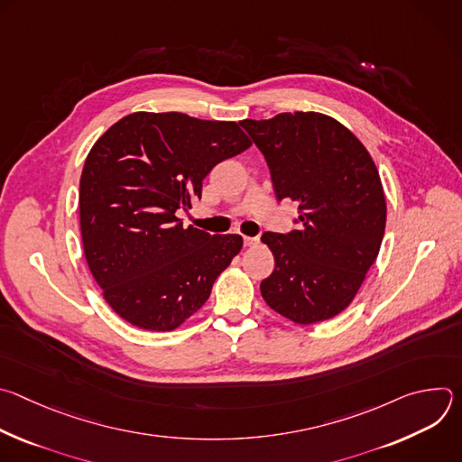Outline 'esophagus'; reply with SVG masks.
Here are the masks:
<instances>
[{
	"label": "esophagus",
	"mask_w": 462,
	"mask_h": 462,
	"mask_svg": "<svg viewBox=\"0 0 462 462\" xmlns=\"http://www.w3.org/2000/svg\"><path fill=\"white\" fill-rule=\"evenodd\" d=\"M243 243H245V246H252V245H257V243H259V237H250V236H243Z\"/></svg>",
	"instance_id": "34e87169"
}]
</instances>
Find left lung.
Segmentation results:
<instances>
[{"instance_id":"left-lung-1","label":"left lung","mask_w":462,"mask_h":462,"mask_svg":"<svg viewBox=\"0 0 462 462\" xmlns=\"http://www.w3.org/2000/svg\"><path fill=\"white\" fill-rule=\"evenodd\" d=\"M241 125L265 157L278 201L298 203V230L265 232L274 273L261 282L271 309L300 325L342 312L374 263L385 197L364 144L321 113H280Z\"/></svg>"}]
</instances>
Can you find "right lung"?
I'll return each mask as SVG.
<instances>
[{"label": "right lung", "instance_id": "1", "mask_svg": "<svg viewBox=\"0 0 462 462\" xmlns=\"http://www.w3.org/2000/svg\"><path fill=\"white\" fill-rule=\"evenodd\" d=\"M236 122L131 113L91 148L80 177V230L106 301L131 325L173 331L199 310L243 246L237 234L182 226L203 180L250 148Z\"/></svg>", "mask_w": 462, "mask_h": 462}]
</instances>
